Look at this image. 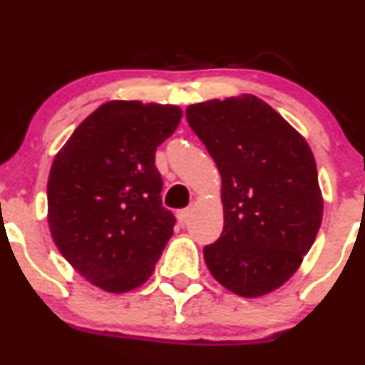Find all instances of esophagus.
Returning a JSON list of instances; mask_svg holds the SVG:
<instances>
[{"instance_id": "34e87169", "label": "esophagus", "mask_w": 365, "mask_h": 365, "mask_svg": "<svg viewBox=\"0 0 365 365\" xmlns=\"http://www.w3.org/2000/svg\"><path fill=\"white\" fill-rule=\"evenodd\" d=\"M190 215H192V207H185V209H180V211L177 212V217H178L180 223L183 225L188 217H190Z\"/></svg>"}]
</instances>
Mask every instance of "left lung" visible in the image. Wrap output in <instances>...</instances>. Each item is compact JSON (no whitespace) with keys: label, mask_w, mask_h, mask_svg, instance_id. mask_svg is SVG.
<instances>
[{"label":"left lung","mask_w":365,"mask_h":365,"mask_svg":"<svg viewBox=\"0 0 365 365\" xmlns=\"http://www.w3.org/2000/svg\"><path fill=\"white\" fill-rule=\"evenodd\" d=\"M221 175L225 226L204 247L209 271L230 292L261 297L299 269L322 220L312 150L252 94L190 104L185 111Z\"/></svg>","instance_id":"obj_1"}]
</instances>
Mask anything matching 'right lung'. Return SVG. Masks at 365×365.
I'll return each mask as SVG.
<instances>
[{
    "label": "right lung",
    "instance_id": "1",
    "mask_svg": "<svg viewBox=\"0 0 365 365\" xmlns=\"http://www.w3.org/2000/svg\"><path fill=\"white\" fill-rule=\"evenodd\" d=\"M173 104L110 101L75 128L54 158L48 221L63 257L111 293L140 287L153 274L175 216L163 207L154 156L175 132Z\"/></svg>",
    "mask_w": 365,
    "mask_h": 365
}]
</instances>
